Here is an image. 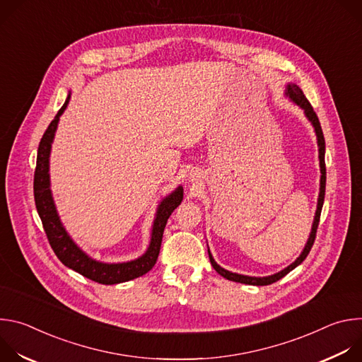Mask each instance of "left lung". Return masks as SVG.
<instances>
[{
    "label": "left lung",
    "instance_id": "1",
    "mask_svg": "<svg viewBox=\"0 0 362 362\" xmlns=\"http://www.w3.org/2000/svg\"><path fill=\"white\" fill-rule=\"evenodd\" d=\"M285 95L293 101L298 107H300L303 110L305 117L309 120V123L313 124L314 132L317 134V143H318V158H320V169H321V179H320V194H318V203H317V211H315V216H314V222H313V228H311V233H309V238L305 243V247L302 249L300 255L296 257V259L286 267L285 269L269 275V276H247V275H240V274H235L230 271L223 269L222 267H219L216 264V261L214 259V256L209 250L208 246V253H209V259L211 264L214 267V269L222 275L223 278L233 281V282H239V284H246V285H255V286H264V285H271L276 281H279L281 278H284L286 274H289L292 269H295L298 265H300L305 257L308 256L309 250H311L314 240H315V235H317V229H318V223H320V218H321V211H322V204H324V197H325V183H327V169H325V139H324V133L318 120V116L315 115L313 106L309 105V101L306 100L303 91L295 84V83H288L285 87Z\"/></svg>",
    "mask_w": 362,
    "mask_h": 362
}]
</instances>
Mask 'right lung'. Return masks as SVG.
I'll return each instance as SVG.
<instances>
[{"mask_svg": "<svg viewBox=\"0 0 362 362\" xmlns=\"http://www.w3.org/2000/svg\"><path fill=\"white\" fill-rule=\"evenodd\" d=\"M71 97V91L64 101L63 107L56 115L54 120L49 123L47 127L37 153V166L34 173V199H35V208L42 222V228L48 238V242L53 247L54 253L59 259L70 269L78 272L80 275L103 284V285H115L132 281L147 274L154 264L158 261V256L160 252L162 238L165 232V226L168 223L169 216L183 200V187L177 186L172 193L162 199L158 206L156 218L153 221L150 243L146 252L129 262H117V264H107L93 259L88 256L69 235L62 219L59 216L56 203L51 193V183H49V154H51V144L54 141V136L57 132V126L60 122L62 115L69 106V101Z\"/></svg>", "mask_w": 362, "mask_h": 362, "instance_id": "right-lung-1", "label": "right lung"}]
</instances>
